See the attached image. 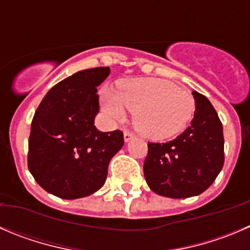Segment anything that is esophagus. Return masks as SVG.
Instances as JSON below:
<instances>
[{"instance_id":"esophagus-1","label":"esophagus","mask_w":250,"mask_h":250,"mask_svg":"<svg viewBox=\"0 0 250 250\" xmlns=\"http://www.w3.org/2000/svg\"><path fill=\"white\" fill-rule=\"evenodd\" d=\"M123 137H125V142L127 143L134 138V134H133L132 132H129V130H125V134H123Z\"/></svg>"}]
</instances>
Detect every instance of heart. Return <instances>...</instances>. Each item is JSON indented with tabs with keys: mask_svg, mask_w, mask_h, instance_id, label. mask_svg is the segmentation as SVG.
Returning a JSON list of instances; mask_svg holds the SVG:
<instances>
[{
	"mask_svg": "<svg viewBox=\"0 0 250 250\" xmlns=\"http://www.w3.org/2000/svg\"><path fill=\"white\" fill-rule=\"evenodd\" d=\"M103 108L113 121H123L133 112V125L145 138L166 140L188 125L195 103L188 91L159 78H130L118 82L111 93H104Z\"/></svg>",
	"mask_w": 250,
	"mask_h": 250,
	"instance_id": "1",
	"label": "heart"
}]
</instances>
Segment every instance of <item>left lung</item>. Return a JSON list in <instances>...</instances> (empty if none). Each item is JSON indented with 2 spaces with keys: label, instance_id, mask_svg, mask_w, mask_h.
<instances>
[{
  "label": "left lung",
  "instance_id": "1",
  "mask_svg": "<svg viewBox=\"0 0 250 250\" xmlns=\"http://www.w3.org/2000/svg\"><path fill=\"white\" fill-rule=\"evenodd\" d=\"M195 112L190 125L176 139L149 143L144 176L150 189L162 197L181 199L202 194L222 169L224 130L214 106L193 91Z\"/></svg>",
  "mask_w": 250,
  "mask_h": 250
}]
</instances>
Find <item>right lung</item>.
Segmentation results:
<instances>
[{"label":"right lung","instance_id":"1","mask_svg":"<svg viewBox=\"0 0 250 250\" xmlns=\"http://www.w3.org/2000/svg\"><path fill=\"white\" fill-rule=\"evenodd\" d=\"M108 67L84 69L48 90L29 137L28 167L41 188L62 199L91 195L104 186L111 159L123 146L121 130L100 132L98 86Z\"/></svg>","mask_w":250,"mask_h":250}]
</instances>
